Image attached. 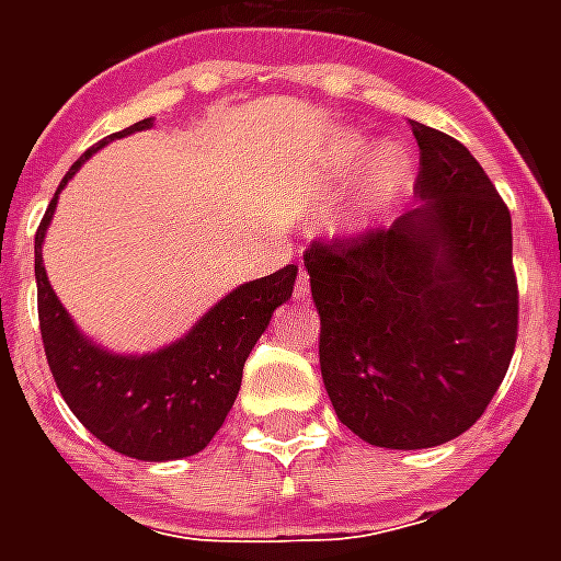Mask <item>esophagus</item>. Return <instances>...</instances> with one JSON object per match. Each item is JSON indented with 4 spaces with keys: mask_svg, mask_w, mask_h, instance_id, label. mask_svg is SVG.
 <instances>
[{
    "mask_svg": "<svg viewBox=\"0 0 561 561\" xmlns=\"http://www.w3.org/2000/svg\"><path fill=\"white\" fill-rule=\"evenodd\" d=\"M294 297H297V300H306V297H309V273H306V270L297 273V282H294Z\"/></svg>",
    "mask_w": 561,
    "mask_h": 561,
    "instance_id": "34e87169",
    "label": "esophagus"
}]
</instances>
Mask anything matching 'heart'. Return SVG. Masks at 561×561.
Masks as SVG:
<instances>
[{
	"mask_svg": "<svg viewBox=\"0 0 561 561\" xmlns=\"http://www.w3.org/2000/svg\"><path fill=\"white\" fill-rule=\"evenodd\" d=\"M354 152H360V144H354ZM409 156L402 152L400 147H385L376 156V164H373V188H376L378 201H385V197H393L400 192L405 180H409Z\"/></svg>",
	"mask_w": 561,
	"mask_h": 561,
	"instance_id": "heart-1",
	"label": "heart"
}]
</instances>
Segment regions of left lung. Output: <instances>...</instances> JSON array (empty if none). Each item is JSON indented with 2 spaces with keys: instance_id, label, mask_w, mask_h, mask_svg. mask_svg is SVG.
<instances>
[{
  "instance_id": "left-lung-1",
  "label": "left lung",
  "mask_w": 561,
  "mask_h": 561,
  "mask_svg": "<svg viewBox=\"0 0 561 561\" xmlns=\"http://www.w3.org/2000/svg\"><path fill=\"white\" fill-rule=\"evenodd\" d=\"M412 131L421 207L304 252L336 417L390 450L466 433L505 378L519 321L507 204L459 140Z\"/></svg>"
}]
</instances>
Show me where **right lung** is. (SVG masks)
Segmentation results:
<instances>
[{
	"label": "right lung",
	"instance_id": "1",
	"mask_svg": "<svg viewBox=\"0 0 561 561\" xmlns=\"http://www.w3.org/2000/svg\"><path fill=\"white\" fill-rule=\"evenodd\" d=\"M147 126L149 119H140L126 131L99 140L80 161L90 159L107 140ZM80 161H75L62 185L78 171ZM54 207L56 195L35 231V282L44 354L62 400L116 454L161 462L204 450L231 412L245 357L267 330L273 309L291 297L297 267L288 264L264 279L240 285L213 306L188 336L168 348L144 357H123L83 340L47 282L42 243Z\"/></svg>",
	"mask_w": 561,
	"mask_h": 561
}]
</instances>
